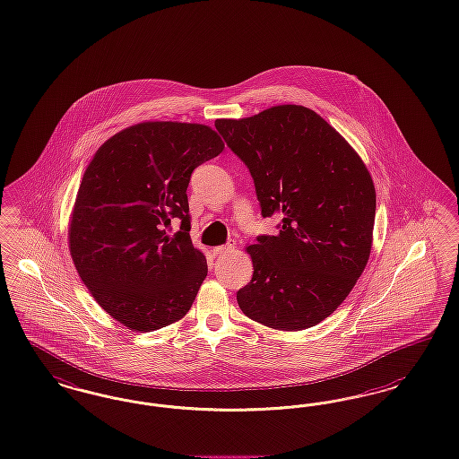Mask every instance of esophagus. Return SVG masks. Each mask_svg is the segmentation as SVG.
<instances>
[{
  "label": "esophagus",
  "instance_id": "obj_1",
  "mask_svg": "<svg viewBox=\"0 0 459 459\" xmlns=\"http://www.w3.org/2000/svg\"><path fill=\"white\" fill-rule=\"evenodd\" d=\"M234 247H236V242H234V240H229V242L223 244V246L213 247V255H215V256H221V255H225V253H232Z\"/></svg>",
  "mask_w": 459,
  "mask_h": 459
}]
</instances>
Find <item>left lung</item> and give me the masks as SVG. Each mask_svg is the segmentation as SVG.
I'll use <instances>...</instances> for the list:
<instances>
[{"mask_svg": "<svg viewBox=\"0 0 459 459\" xmlns=\"http://www.w3.org/2000/svg\"><path fill=\"white\" fill-rule=\"evenodd\" d=\"M215 128L247 165L261 215L280 217L276 236L247 246L253 280L240 311L268 328L306 330L347 299L366 268L376 189L347 140L314 110L275 106Z\"/></svg>", "mask_w": 459, "mask_h": 459, "instance_id": "1", "label": "left lung"}]
</instances>
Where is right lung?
<instances>
[{"label":"right lung","instance_id":"add662e5","mask_svg":"<svg viewBox=\"0 0 459 459\" xmlns=\"http://www.w3.org/2000/svg\"><path fill=\"white\" fill-rule=\"evenodd\" d=\"M221 150L210 126L148 121L116 133L87 167L70 253L99 306L128 330H160L191 309L208 266L191 242L186 189ZM172 218L182 230L169 237Z\"/></svg>","mask_w":459,"mask_h":459}]
</instances>
